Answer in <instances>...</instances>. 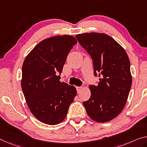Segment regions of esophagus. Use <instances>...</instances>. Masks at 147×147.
<instances>
[{"label": "esophagus", "instance_id": "34e87169", "mask_svg": "<svg viewBox=\"0 0 147 147\" xmlns=\"http://www.w3.org/2000/svg\"><path fill=\"white\" fill-rule=\"evenodd\" d=\"M76 89H77V91H78V92H80V91L81 89V87H76Z\"/></svg>", "mask_w": 147, "mask_h": 147}]
</instances>
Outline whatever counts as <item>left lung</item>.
Instances as JSON below:
<instances>
[{"instance_id": "obj_1", "label": "left lung", "mask_w": 147, "mask_h": 147, "mask_svg": "<svg viewBox=\"0 0 147 147\" xmlns=\"http://www.w3.org/2000/svg\"><path fill=\"white\" fill-rule=\"evenodd\" d=\"M91 56L98 85H90L91 97L83 102L92 120L105 123L120 114L127 100L132 83L130 62L122 47L105 33H85L76 36Z\"/></svg>"}]
</instances>
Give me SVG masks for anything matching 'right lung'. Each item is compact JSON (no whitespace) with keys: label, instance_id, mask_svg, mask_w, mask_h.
I'll return each instance as SVG.
<instances>
[{"label":"right lung","instance_id":"1","mask_svg":"<svg viewBox=\"0 0 147 147\" xmlns=\"http://www.w3.org/2000/svg\"><path fill=\"white\" fill-rule=\"evenodd\" d=\"M76 43L70 35L47 38L25 58L22 89L31 112L42 123L53 125L62 122L76 96L75 87L60 81L67 55Z\"/></svg>","mask_w":147,"mask_h":147}]
</instances>
